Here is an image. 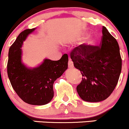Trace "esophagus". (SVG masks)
Returning a JSON list of instances; mask_svg holds the SVG:
<instances>
[{
    "instance_id": "esophagus-1",
    "label": "esophagus",
    "mask_w": 129,
    "mask_h": 129,
    "mask_svg": "<svg viewBox=\"0 0 129 129\" xmlns=\"http://www.w3.org/2000/svg\"><path fill=\"white\" fill-rule=\"evenodd\" d=\"M68 67L69 69H72L74 67V63H73V62L72 61L71 59H69V62H68Z\"/></svg>"
}]
</instances>
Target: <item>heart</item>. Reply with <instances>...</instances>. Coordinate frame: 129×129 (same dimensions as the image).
<instances>
[{
  "label": "heart",
  "mask_w": 129,
  "mask_h": 129,
  "mask_svg": "<svg viewBox=\"0 0 129 129\" xmlns=\"http://www.w3.org/2000/svg\"><path fill=\"white\" fill-rule=\"evenodd\" d=\"M86 35H87L86 33L84 34V35H85V36H86ZM85 43H86V44H87V45H93V44L94 43V38L92 37L88 38L86 40V41H85Z\"/></svg>",
  "instance_id": "1"
}]
</instances>
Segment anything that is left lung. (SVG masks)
Here are the masks:
<instances>
[{"label":"left lung","instance_id":"8db88e82","mask_svg":"<svg viewBox=\"0 0 129 129\" xmlns=\"http://www.w3.org/2000/svg\"><path fill=\"white\" fill-rule=\"evenodd\" d=\"M100 46L80 45L70 55L74 67L81 72L82 82L77 86L83 101L100 102L110 96L118 82L122 59L117 40L103 27Z\"/></svg>","mask_w":129,"mask_h":129}]
</instances>
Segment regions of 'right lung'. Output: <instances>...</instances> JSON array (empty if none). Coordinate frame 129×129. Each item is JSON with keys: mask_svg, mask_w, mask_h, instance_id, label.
Returning a JSON list of instances; mask_svg holds the SVG:
<instances>
[{"mask_svg": "<svg viewBox=\"0 0 129 129\" xmlns=\"http://www.w3.org/2000/svg\"><path fill=\"white\" fill-rule=\"evenodd\" d=\"M36 28L28 29L18 35L9 51L7 74L13 89L26 103L41 106L53 98L54 82L68 68L67 54L59 60L45 59L38 67L30 68L23 62V42Z\"/></svg>", "mask_w": 129, "mask_h": 129, "instance_id": "1", "label": "right lung"}]
</instances>
